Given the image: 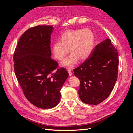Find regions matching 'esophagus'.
Returning <instances> with one entry per match:
<instances>
[{
  "label": "esophagus",
  "mask_w": 133,
  "mask_h": 133,
  "mask_svg": "<svg viewBox=\"0 0 133 133\" xmlns=\"http://www.w3.org/2000/svg\"><path fill=\"white\" fill-rule=\"evenodd\" d=\"M68 71L69 72V76H71L72 75V72H71V70L70 69H68Z\"/></svg>",
  "instance_id": "obj_1"
}]
</instances>
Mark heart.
<instances>
[{
    "mask_svg": "<svg viewBox=\"0 0 133 133\" xmlns=\"http://www.w3.org/2000/svg\"><path fill=\"white\" fill-rule=\"evenodd\" d=\"M59 41L53 44V55L56 59L62 61L70 50L71 54L63 62V65L72 68L79 59L85 61L91 56L94 47L95 34L89 28L70 29L62 33Z\"/></svg>",
    "mask_w": 133,
    "mask_h": 133,
    "instance_id": "heart-1",
    "label": "heart"
}]
</instances>
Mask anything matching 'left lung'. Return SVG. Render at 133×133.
<instances>
[{
	"label": "left lung",
	"mask_w": 133,
	"mask_h": 133,
	"mask_svg": "<svg viewBox=\"0 0 133 133\" xmlns=\"http://www.w3.org/2000/svg\"><path fill=\"white\" fill-rule=\"evenodd\" d=\"M118 54L109 39L98 44L89 57L74 69L79 79V97L82 102L97 105L112 91L118 77Z\"/></svg>",
	"instance_id": "left-lung-1"
}]
</instances>
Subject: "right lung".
<instances>
[{
    "label": "right lung",
    "instance_id": "right-lung-1",
    "mask_svg": "<svg viewBox=\"0 0 133 133\" xmlns=\"http://www.w3.org/2000/svg\"><path fill=\"white\" fill-rule=\"evenodd\" d=\"M52 25H37L21 35L14 55L16 76L25 98L36 107L51 109L61 100L69 73L51 58ZM56 70L55 72L53 71Z\"/></svg>",
    "mask_w": 133,
    "mask_h": 133
}]
</instances>
